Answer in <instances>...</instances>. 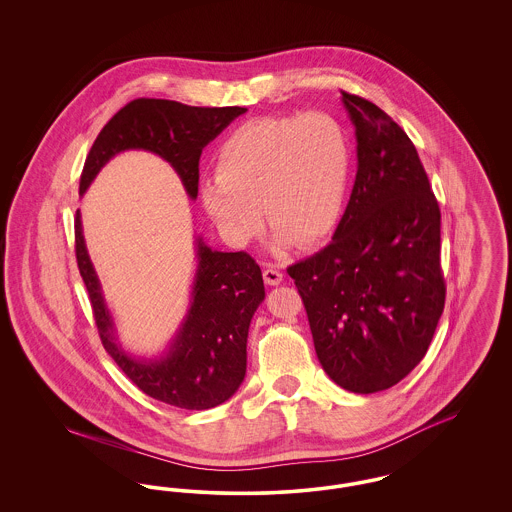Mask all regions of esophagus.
<instances>
[{"label":"esophagus","instance_id":"obj_1","mask_svg":"<svg viewBox=\"0 0 512 512\" xmlns=\"http://www.w3.org/2000/svg\"><path fill=\"white\" fill-rule=\"evenodd\" d=\"M263 278H265L268 286H278L284 280V274L276 267H267L263 272Z\"/></svg>","mask_w":512,"mask_h":512}]
</instances>
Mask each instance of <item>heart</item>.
I'll list each match as a JSON object with an SVG mask.
<instances>
[{"mask_svg":"<svg viewBox=\"0 0 512 512\" xmlns=\"http://www.w3.org/2000/svg\"><path fill=\"white\" fill-rule=\"evenodd\" d=\"M351 176L349 136L334 115L263 117L244 122L215 157V176L199 184V201L230 244L253 240L263 213L272 244L311 245L340 220Z\"/></svg>","mask_w":512,"mask_h":512,"instance_id":"obj_1","label":"heart"}]
</instances>
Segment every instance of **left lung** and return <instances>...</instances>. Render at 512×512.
Masks as SVG:
<instances>
[{
    "label": "left lung",
    "mask_w": 512,
    "mask_h": 512,
    "mask_svg": "<svg viewBox=\"0 0 512 512\" xmlns=\"http://www.w3.org/2000/svg\"><path fill=\"white\" fill-rule=\"evenodd\" d=\"M355 126L357 176L332 242L288 268L318 361L353 393L401 382L434 338L445 305L441 215L416 147L368 99L341 92Z\"/></svg>",
    "instance_id": "1"
}]
</instances>
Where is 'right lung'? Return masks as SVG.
Wrapping results in <instances>:
<instances>
[{"label":"right lung","instance_id":"obj_1","mask_svg":"<svg viewBox=\"0 0 512 512\" xmlns=\"http://www.w3.org/2000/svg\"><path fill=\"white\" fill-rule=\"evenodd\" d=\"M245 111V107H190L171 99L130 101L99 132L80 176V195L115 155L140 149L165 159L180 176L188 197L195 199L203 147ZM74 242L101 343L140 390L188 411L213 409L238 391L247 368L249 324L265 299L261 268L247 253L217 251L203 238H195L197 267L188 313L167 349L147 359L126 351L119 341L115 318L84 242L80 211L74 220Z\"/></svg>","mask_w":512,"mask_h":512}]
</instances>
